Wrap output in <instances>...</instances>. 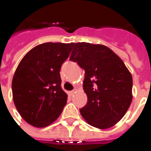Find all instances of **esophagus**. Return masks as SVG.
<instances>
[{
  "label": "esophagus",
  "instance_id": "34e87169",
  "mask_svg": "<svg viewBox=\"0 0 151 151\" xmlns=\"http://www.w3.org/2000/svg\"><path fill=\"white\" fill-rule=\"evenodd\" d=\"M74 94H75V90H73V91H70V96H73Z\"/></svg>",
  "mask_w": 151,
  "mask_h": 151
}]
</instances>
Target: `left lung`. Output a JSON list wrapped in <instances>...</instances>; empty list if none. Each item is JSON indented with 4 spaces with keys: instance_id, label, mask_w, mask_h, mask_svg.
Returning <instances> with one entry per match:
<instances>
[{
    "instance_id": "8db88e82",
    "label": "left lung",
    "mask_w": 151,
    "mask_h": 151,
    "mask_svg": "<svg viewBox=\"0 0 151 151\" xmlns=\"http://www.w3.org/2000/svg\"><path fill=\"white\" fill-rule=\"evenodd\" d=\"M71 61L85 70L83 88L87 104L80 110L88 124L106 129L126 114L132 100V77L110 48L87 42L72 43Z\"/></svg>"
}]
</instances>
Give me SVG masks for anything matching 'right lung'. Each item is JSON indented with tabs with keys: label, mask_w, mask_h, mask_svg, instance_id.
I'll return each instance as SVG.
<instances>
[{
	"label": "right lung",
	"mask_w": 151,
	"mask_h": 151,
	"mask_svg": "<svg viewBox=\"0 0 151 151\" xmlns=\"http://www.w3.org/2000/svg\"><path fill=\"white\" fill-rule=\"evenodd\" d=\"M71 50L72 43L41 44L27 52L18 65L12 83V98L28 124L44 128L61 114L67 94L62 89L59 71Z\"/></svg>",
	"instance_id": "obj_1"
}]
</instances>
